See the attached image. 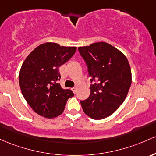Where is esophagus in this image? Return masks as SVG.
Wrapping results in <instances>:
<instances>
[{"instance_id":"esophagus-1","label":"esophagus","mask_w":156,"mask_h":156,"mask_svg":"<svg viewBox=\"0 0 156 156\" xmlns=\"http://www.w3.org/2000/svg\"><path fill=\"white\" fill-rule=\"evenodd\" d=\"M71 90H73V92L74 93V94H76V90H77V88H76V87H72V88H71Z\"/></svg>"}]
</instances>
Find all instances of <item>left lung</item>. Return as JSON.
I'll return each mask as SVG.
<instances>
[{
  "label": "left lung",
  "mask_w": 156,
  "mask_h": 156,
  "mask_svg": "<svg viewBox=\"0 0 156 156\" xmlns=\"http://www.w3.org/2000/svg\"><path fill=\"white\" fill-rule=\"evenodd\" d=\"M90 82V94L80 101L85 113L93 119H102L114 113L125 101L131 85L130 64L123 53L105 43L79 47Z\"/></svg>",
  "instance_id": "1"
}]
</instances>
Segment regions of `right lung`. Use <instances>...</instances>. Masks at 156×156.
<instances>
[{
    "label": "right lung",
    "mask_w": 156,
    "mask_h": 156,
    "mask_svg": "<svg viewBox=\"0 0 156 156\" xmlns=\"http://www.w3.org/2000/svg\"><path fill=\"white\" fill-rule=\"evenodd\" d=\"M76 47L60 46L45 43L34 48L26 57L19 73V84L28 104L40 116L52 119L64 111L73 93L63 89L59 68L69 60Z\"/></svg>",
    "instance_id": "right-lung-1"
}]
</instances>
